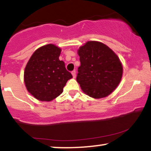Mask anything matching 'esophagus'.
Wrapping results in <instances>:
<instances>
[{
	"label": "esophagus",
	"instance_id": "esophagus-1",
	"mask_svg": "<svg viewBox=\"0 0 151 151\" xmlns=\"http://www.w3.org/2000/svg\"><path fill=\"white\" fill-rule=\"evenodd\" d=\"M72 74L73 76V78H76V71L74 70L72 72Z\"/></svg>",
	"mask_w": 151,
	"mask_h": 151
}]
</instances>
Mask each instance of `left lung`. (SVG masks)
<instances>
[{
    "mask_svg": "<svg viewBox=\"0 0 151 151\" xmlns=\"http://www.w3.org/2000/svg\"><path fill=\"white\" fill-rule=\"evenodd\" d=\"M81 65L77 81L81 90L93 99L111 94L122 78L123 66L116 54L104 43L88 41L77 51Z\"/></svg>",
    "mask_w": 151,
    "mask_h": 151,
    "instance_id": "obj_1",
    "label": "left lung"
}]
</instances>
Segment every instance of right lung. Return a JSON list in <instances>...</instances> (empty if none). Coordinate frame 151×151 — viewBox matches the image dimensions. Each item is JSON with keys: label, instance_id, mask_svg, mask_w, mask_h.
I'll return each instance as SVG.
<instances>
[{"label": "right lung", "instance_id": "obj_1", "mask_svg": "<svg viewBox=\"0 0 151 151\" xmlns=\"http://www.w3.org/2000/svg\"><path fill=\"white\" fill-rule=\"evenodd\" d=\"M61 49L48 44L36 50L24 71L26 89L41 101H50L63 91L72 75L66 70L65 62L59 60Z\"/></svg>", "mask_w": 151, "mask_h": 151}]
</instances>
